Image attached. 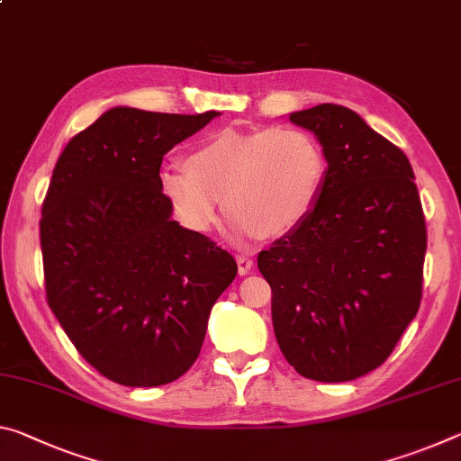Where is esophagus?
Masks as SVG:
<instances>
[{
	"label": "esophagus",
	"instance_id": "obj_1",
	"mask_svg": "<svg viewBox=\"0 0 461 461\" xmlns=\"http://www.w3.org/2000/svg\"><path fill=\"white\" fill-rule=\"evenodd\" d=\"M236 262H238V273L242 276L250 273L252 267H254V260L250 257H246V254H238Z\"/></svg>",
	"mask_w": 461,
	"mask_h": 461
}]
</instances>
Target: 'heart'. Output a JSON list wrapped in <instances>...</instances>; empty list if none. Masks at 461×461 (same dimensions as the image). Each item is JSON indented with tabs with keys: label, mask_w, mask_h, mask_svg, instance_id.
I'll return each mask as SVG.
<instances>
[{
	"label": "heart",
	"mask_w": 461,
	"mask_h": 461,
	"mask_svg": "<svg viewBox=\"0 0 461 461\" xmlns=\"http://www.w3.org/2000/svg\"><path fill=\"white\" fill-rule=\"evenodd\" d=\"M324 174L322 145L302 127L221 129L188 151V166L162 167L159 191L188 230L213 228L223 196L233 228L270 240L312 213Z\"/></svg>",
	"instance_id": "1"
}]
</instances>
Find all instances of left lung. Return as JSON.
I'll use <instances>...</instances> for the list:
<instances>
[{
  "instance_id": "left-lung-1",
  "label": "left lung",
  "mask_w": 461,
  "mask_h": 461,
  "mask_svg": "<svg viewBox=\"0 0 461 461\" xmlns=\"http://www.w3.org/2000/svg\"><path fill=\"white\" fill-rule=\"evenodd\" d=\"M328 170L316 207L258 254L285 359L316 382L379 367L422 299L427 223L406 153L340 104L289 116Z\"/></svg>"
}]
</instances>
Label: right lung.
I'll list each match as a JSON object with an SVG mask.
<instances>
[{
    "label": "right lung",
    "instance_id": "right-lung-1",
    "mask_svg": "<svg viewBox=\"0 0 461 461\" xmlns=\"http://www.w3.org/2000/svg\"><path fill=\"white\" fill-rule=\"evenodd\" d=\"M217 114L116 106L57 159L41 217L47 303L111 382L153 388L185 375L238 275L230 252L172 221L159 191L166 153Z\"/></svg>",
    "mask_w": 461,
    "mask_h": 461
}]
</instances>
